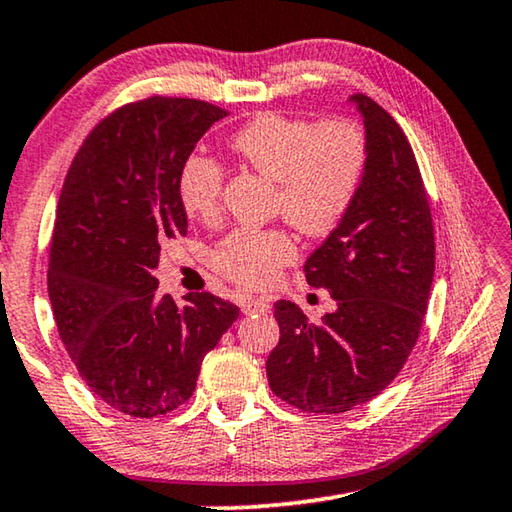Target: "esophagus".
Instances as JSON below:
<instances>
[{
	"label": "esophagus",
	"mask_w": 512,
	"mask_h": 512,
	"mask_svg": "<svg viewBox=\"0 0 512 512\" xmlns=\"http://www.w3.org/2000/svg\"><path fill=\"white\" fill-rule=\"evenodd\" d=\"M269 300L266 298H253V296H243L241 298V312L243 314H264V312H269Z\"/></svg>",
	"instance_id": "obj_1"
}]
</instances>
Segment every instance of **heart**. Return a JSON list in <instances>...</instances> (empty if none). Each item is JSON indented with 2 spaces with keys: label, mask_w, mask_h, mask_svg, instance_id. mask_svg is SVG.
<instances>
[{
  "label": "heart",
  "mask_w": 512,
  "mask_h": 512,
  "mask_svg": "<svg viewBox=\"0 0 512 512\" xmlns=\"http://www.w3.org/2000/svg\"><path fill=\"white\" fill-rule=\"evenodd\" d=\"M230 148L250 168L275 180V209L303 234L335 230L353 207L369 168V139L355 120H312L266 111L232 134ZM225 173L207 154H191L177 175L184 212L198 221L221 214ZM298 255L282 227H237L218 243L214 269L243 287H266Z\"/></svg>",
  "instance_id": "heart-1"
}]
</instances>
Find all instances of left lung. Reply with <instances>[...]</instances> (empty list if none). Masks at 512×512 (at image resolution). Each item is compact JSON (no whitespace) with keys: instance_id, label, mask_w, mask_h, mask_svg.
I'll return each instance as SVG.
<instances>
[{"instance_id":"obj_1","label":"left lung","mask_w":512,"mask_h":512,"mask_svg":"<svg viewBox=\"0 0 512 512\" xmlns=\"http://www.w3.org/2000/svg\"><path fill=\"white\" fill-rule=\"evenodd\" d=\"M369 168L353 207L305 262V278L337 300L319 326L291 300L275 303L280 342L266 360L275 396L312 415H337L378 396L417 344L435 271V237L415 152L367 95Z\"/></svg>"}]
</instances>
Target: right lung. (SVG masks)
<instances>
[{"instance_id": "1", "label": "right lung", "mask_w": 512, "mask_h": 512, "mask_svg": "<svg viewBox=\"0 0 512 512\" xmlns=\"http://www.w3.org/2000/svg\"><path fill=\"white\" fill-rule=\"evenodd\" d=\"M227 111L189 97L125 104L93 127L63 182L47 291L79 376L113 410L152 419L191 399L239 307L157 296L161 246L186 234L177 175Z\"/></svg>"}]
</instances>
